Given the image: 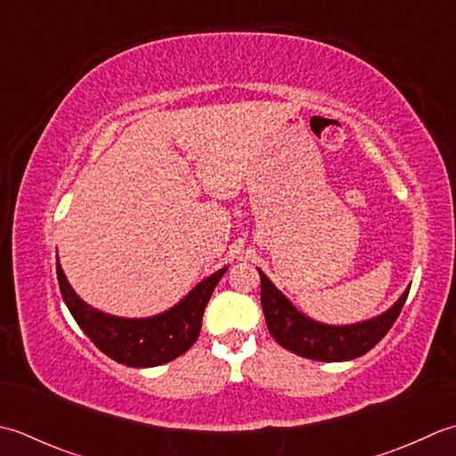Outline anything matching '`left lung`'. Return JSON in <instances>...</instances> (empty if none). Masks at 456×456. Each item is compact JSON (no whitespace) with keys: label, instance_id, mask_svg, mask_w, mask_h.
I'll use <instances>...</instances> for the list:
<instances>
[{"label":"left lung","instance_id":"1","mask_svg":"<svg viewBox=\"0 0 456 456\" xmlns=\"http://www.w3.org/2000/svg\"><path fill=\"white\" fill-rule=\"evenodd\" d=\"M259 277H262V306L272 337L293 354L319 362H345L366 354L394 327L410 293V289H405L386 313L374 319L334 327V324L313 321L297 311L264 272H259Z\"/></svg>","mask_w":456,"mask_h":456}]
</instances>
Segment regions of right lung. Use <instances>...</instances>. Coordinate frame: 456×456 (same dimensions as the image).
I'll return each mask as SVG.
<instances>
[{
	"label": "right lung",
	"instance_id": "obj_1",
	"mask_svg": "<svg viewBox=\"0 0 456 456\" xmlns=\"http://www.w3.org/2000/svg\"><path fill=\"white\" fill-rule=\"evenodd\" d=\"M226 269L222 267L200 281L169 311L147 319L114 317L86 305L74 293L61 264H57V277L74 321L106 356L129 368H153L179 358L197 342L204 309Z\"/></svg>",
	"mask_w": 456,
	"mask_h": 456
}]
</instances>
